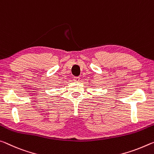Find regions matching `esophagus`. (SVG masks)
<instances>
[{
  "label": "esophagus",
  "mask_w": 154,
  "mask_h": 154,
  "mask_svg": "<svg viewBox=\"0 0 154 154\" xmlns=\"http://www.w3.org/2000/svg\"><path fill=\"white\" fill-rule=\"evenodd\" d=\"M74 80L75 82H79L80 81V78L79 77H74Z\"/></svg>",
  "instance_id": "1"
}]
</instances>
